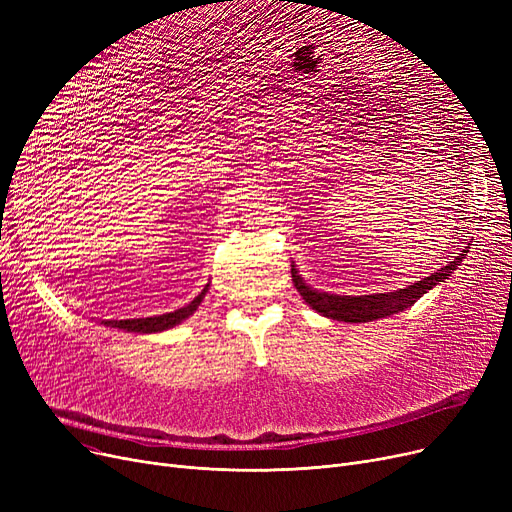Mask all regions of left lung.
Instances as JSON below:
<instances>
[{"instance_id":"8db88e82","label":"left lung","mask_w":512,"mask_h":512,"mask_svg":"<svg viewBox=\"0 0 512 512\" xmlns=\"http://www.w3.org/2000/svg\"><path fill=\"white\" fill-rule=\"evenodd\" d=\"M442 276V274H438ZM438 276H429L425 282L415 284L413 288H402L400 292L386 294L375 301H357V299H332V297H321V294L303 290L305 303L334 321H344V324H369V321L386 319L392 315H398L402 311L411 309L425 290L432 288L438 282Z\"/></svg>"}]
</instances>
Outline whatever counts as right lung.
I'll use <instances>...</instances> for the list:
<instances>
[{
  "mask_svg": "<svg viewBox=\"0 0 512 512\" xmlns=\"http://www.w3.org/2000/svg\"><path fill=\"white\" fill-rule=\"evenodd\" d=\"M199 303L195 301L191 307L180 309L176 313L164 315V317H147V319H128V321H107L110 328H118V330H126L132 334H157V332H166L178 324H182L184 319L191 317L197 311Z\"/></svg>",
  "mask_w": 512,
  "mask_h": 512,
  "instance_id": "right-lung-1",
  "label": "right lung"
}]
</instances>
